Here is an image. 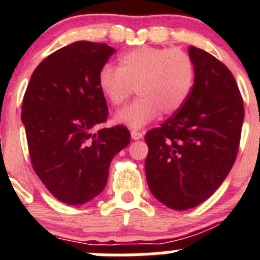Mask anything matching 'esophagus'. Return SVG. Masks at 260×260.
<instances>
[{
  "label": "esophagus",
  "mask_w": 260,
  "mask_h": 260,
  "mask_svg": "<svg viewBox=\"0 0 260 260\" xmlns=\"http://www.w3.org/2000/svg\"><path fill=\"white\" fill-rule=\"evenodd\" d=\"M142 137H143V134L139 130H132V138L134 141H139Z\"/></svg>",
  "instance_id": "34e87169"
}]
</instances>
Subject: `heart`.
Returning <instances> with one entry per match:
<instances>
[{
    "label": "heart",
    "instance_id": "obj_1",
    "mask_svg": "<svg viewBox=\"0 0 260 260\" xmlns=\"http://www.w3.org/2000/svg\"><path fill=\"white\" fill-rule=\"evenodd\" d=\"M195 62L177 48L143 45L118 57V69L105 65L99 87L114 107L126 104L133 92L139 98L116 116L118 123L139 128L161 112L173 114L183 107L195 82Z\"/></svg>",
    "mask_w": 260,
    "mask_h": 260
}]
</instances>
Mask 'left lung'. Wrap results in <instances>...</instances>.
I'll return each mask as SVG.
<instances>
[{
	"label": "left lung",
	"mask_w": 260,
	"mask_h": 260,
	"mask_svg": "<svg viewBox=\"0 0 260 260\" xmlns=\"http://www.w3.org/2000/svg\"><path fill=\"white\" fill-rule=\"evenodd\" d=\"M195 82L187 102L160 127L147 132L146 177L152 195L172 210L207 201L237 158L243 100L221 61L190 47Z\"/></svg>",
	"instance_id": "8db88e82"
}]
</instances>
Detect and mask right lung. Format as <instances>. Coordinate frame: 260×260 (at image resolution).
<instances>
[{
	"mask_svg": "<svg viewBox=\"0 0 260 260\" xmlns=\"http://www.w3.org/2000/svg\"><path fill=\"white\" fill-rule=\"evenodd\" d=\"M112 47L77 41L43 59L32 73L22 104L29 158L50 194L70 206L104 190L112 158L130 143L127 127L107 122L99 74Z\"/></svg>",
	"mask_w": 260,
	"mask_h": 260,
	"instance_id": "add662e5",
	"label": "right lung"
}]
</instances>
